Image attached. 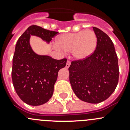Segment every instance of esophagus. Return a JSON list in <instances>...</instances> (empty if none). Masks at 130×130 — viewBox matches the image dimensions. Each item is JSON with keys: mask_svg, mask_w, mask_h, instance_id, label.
<instances>
[{"mask_svg": "<svg viewBox=\"0 0 130 130\" xmlns=\"http://www.w3.org/2000/svg\"><path fill=\"white\" fill-rule=\"evenodd\" d=\"M71 64V62L69 60H68L67 62H66V68H69V66H70Z\"/></svg>", "mask_w": 130, "mask_h": 130, "instance_id": "1", "label": "esophagus"}]
</instances>
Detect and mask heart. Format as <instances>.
I'll list each match as a JSON object with an SVG mask.
<instances>
[{"mask_svg": "<svg viewBox=\"0 0 130 130\" xmlns=\"http://www.w3.org/2000/svg\"><path fill=\"white\" fill-rule=\"evenodd\" d=\"M56 45L64 52L71 51L73 58L83 60L89 57L96 49L97 37L91 30L60 34L56 38Z\"/></svg>", "mask_w": 130, "mask_h": 130, "instance_id": "heart-1", "label": "heart"}]
</instances>
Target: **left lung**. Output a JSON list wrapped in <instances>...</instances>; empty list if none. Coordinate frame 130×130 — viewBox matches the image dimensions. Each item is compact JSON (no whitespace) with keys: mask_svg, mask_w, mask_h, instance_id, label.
Wrapping results in <instances>:
<instances>
[{"mask_svg":"<svg viewBox=\"0 0 130 130\" xmlns=\"http://www.w3.org/2000/svg\"><path fill=\"white\" fill-rule=\"evenodd\" d=\"M97 37L94 53L71 63L68 70L73 91L81 100L98 104L112 94L118 85V58L112 40L104 32L93 27Z\"/></svg>","mask_w":130,"mask_h":130,"instance_id":"left-lung-1","label":"left lung"}]
</instances>
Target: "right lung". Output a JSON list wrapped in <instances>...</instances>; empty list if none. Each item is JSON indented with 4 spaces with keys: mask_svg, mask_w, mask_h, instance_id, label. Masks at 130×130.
<instances>
[{
    "mask_svg": "<svg viewBox=\"0 0 130 130\" xmlns=\"http://www.w3.org/2000/svg\"><path fill=\"white\" fill-rule=\"evenodd\" d=\"M57 33L32 25L16 43L11 78L16 93L28 105H42L51 99L58 71L66 66L67 62L66 58L56 60L36 53L30 44V36H37L49 44Z\"/></svg>",
    "mask_w": 130,
    "mask_h": 130,
    "instance_id": "obj_1",
    "label": "right lung"
}]
</instances>
